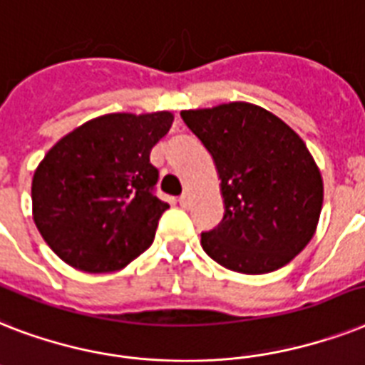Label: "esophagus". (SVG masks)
Here are the masks:
<instances>
[{"label": "esophagus", "mask_w": 365, "mask_h": 365, "mask_svg": "<svg viewBox=\"0 0 365 365\" xmlns=\"http://www.w3.org/2000/svg\"><path fill=\"white\" fill-rule=\"evenodd\" d=\"M179 203H180V207H185V209H188V207H190V196H188V194H182V196L179 197Z\"/></svg>", "instance_id": "34e87169"}]
</instances>
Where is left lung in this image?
Masks as SVG:
<instances>
[{"label": "left lung", "mask_w": 365, "mask_h": 365, "mask_svg": "<svg viewBox=\"0 0 365 365\" xmlns=\"http://www.w3.org/2000/svg\"><path fill=\"white\" fill-rule=\"evenodd\" d=\"M217 165L224 218L201 247L226 269L262 275L287 265L314 235L324 186L302 137L269 110L232 101L182 110Z\"/></svg>", "instance_id": "8db88e82"}]
</instances>
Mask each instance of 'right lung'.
I'll list each match as a JSON object with an SVG mask.
<instances>
[{
	"instance_id": "obj_1",
	"label": "right lung",
	"mask_w": 365,
	"mask_h": 365,
	"mask_svg": "<svg viewBox=\"0 0 365 365\" xmlns=\"http://www.w3.org/2000/svg\"><path fill=\"white\" fill-rule=\"evenodd\" d=\"M169 110L113 113L75 128L45 154L31 180L35 226L75 269L110 273L153 245L168 203L156 197L150 150Z\"/></svg>"
}]
</instances>
